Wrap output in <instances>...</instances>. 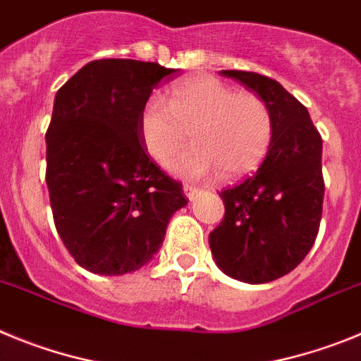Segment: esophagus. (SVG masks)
Here are the masks:
<instances>
[{"instance_id":"obj_1","label":"esophagus","mask_w":361,"mask_h":361,"mask_svg":"<svg viewBox=\"0 0 361 361\" xmlns=\"http://www.w3.org/2000/svg\"><path fill=\"white\" fill-rule=\"evenodd\" d=\"M184 195L190 200H195L197 195H199V190L195 186H190V184H184Z\"/></svg>"}]
</instances>
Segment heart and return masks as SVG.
I'll list each match as a JSON object with an SVG mask.
<instances>
[{
	"label": "heart",
	"mask_w": 361,
	"mask_h": 361,
	"mask_svg": "<svg viewBox=\"0 0 361 361\" xmlns=\"http://www.w3.org/2000/svg\"><path fill=\"white\" fill-rule=\"evenodd\" d=\"M195 146L171 164L186 178L222 173L238 178L251 173L269 149L273 116L260 95L226 85L213 75H193L171 86L168 104L149 97L139 114V137L153 161H170L186 146Z\"/></svg>",
	"instance_id": "1"
}]
</instances>
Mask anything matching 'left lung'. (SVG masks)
I'll return each mask as SVG.
<instances>
[{
  "label": "left lung",
  "mask_w": 361,
  "mask_h": 361,
  "mask_svg": "<svg viewBox=\"0 0 361 361\" xmlns=\"http://www.w3.org/2000/svg\"><path fill=\"white\" fill-rule=\"evenodd\" d=\"M264 99L273 139L257 171L220 191L224 219L209 233V247L226 275L266 283L288 275L309 253L322 220V137L309 111L279 81L255 72L222 70Z\"/></svg>",
  "instance_id": "left-lung-1"
}]
</instances>
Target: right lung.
I'll return each instance as SVG.
<instances>
[{
    "mask_svg": "<svg viewBox=\"0 0 361 361\" xmlns=\"http://www.w3.org/2000/svg\"><path fill=\"white\" fill-rule=\"evenodd\" d=\"M178 70L135 59H97L57 90L47 130L54 224L81 267L124 275L149 262L168 222L188 204L183 184L152 161L139 114Z\"/></svg>",
    "mask_w": 361,
    "mask_h": 361,
    "instance_id": "right-lung-1",
    "label": "right lung"
}]
</instances>
